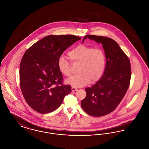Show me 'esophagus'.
<instances>
[{
    "label": "esophagus",
    "instance_id": "34e87169",
    "mask_svg": "<svg viewBox=\"0 0 149 149\" xmlns=\"http://www.w3.org/2000/svg\"><path fill=\"white\" fill-rule=\"evenodd\" d=\"M71 90H72V91L74 92V91H77L78 90V89L77 88L73 86V87H71Z\"/></svg>",
    "mask_w": 149,
    "mask_h": 149
}]
</instances>
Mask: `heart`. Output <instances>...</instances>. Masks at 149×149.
Instances as JSON below:
<instances>
[{
	"label": "heart",
	"mask_w": 149,
	"mask_h": 149,
	"mask_svg": "<svg viewBox=\"0 0 149 149\" xmlns=\"http://www.w3.org/2000/svg\"><path fill=\"white\" fill-rule=\"evenodd\" d=\"M72 64H79L78 75L66 80V83L75 87H82L90 82L98 81L103 76L106 67L107 58L104 51L85 45H80L68 52ZM60 72L65 77L71 75V64L63 56L57 60Z\"/></svg>",
	"instance_id": "b5f03b06"
}]
</instances>
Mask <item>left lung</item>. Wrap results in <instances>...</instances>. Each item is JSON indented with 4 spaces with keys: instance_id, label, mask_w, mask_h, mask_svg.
Here are the masks:
<instances>
[{
    "instance_id": "left-lung-1",
    "label": "left lung",
    "mask_w": 149,
    "mask_h": 149,
    "mask_svg": "<svg viewBox=\"0 0 149 149\" xmlns=\"http://www.w3.org/2000/svg\"><path fill=\"white\" fill-rule=\"evenodd\" d=\"M86 38L102 44L106 55V67L103 77L92 87L85 89L86 95L81 106L89 115L101 117L113 112L125 95L130 84L131 64L113 39L87 35L83 42Z\"/></svg>"
}]
</instances>
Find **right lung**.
Listing matches in <instances>:
<instances>
[{
	"instance_id": "right-lung-1",
	"label": "right lung",
	"mask_w": 149,
	"mask_h": 149,
	"mask_svg": "<svg viewBox=\"0 0 149 149\" xmlns=\"http://www.w3.org/2000/svg\"><path fill=\"white\" fill-rule=\"evenodd\" d=\"M80 39L73 35L47 36L24 54L19 66L20 88L27 103L36 112H53L71 93V86L63 84L57 60L64 51Z\"/></svg>"
}]
</instances>
